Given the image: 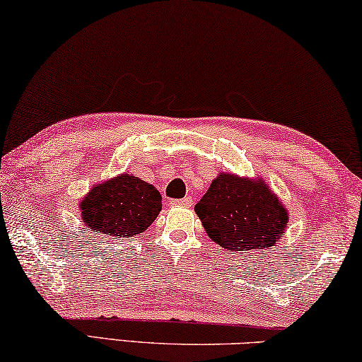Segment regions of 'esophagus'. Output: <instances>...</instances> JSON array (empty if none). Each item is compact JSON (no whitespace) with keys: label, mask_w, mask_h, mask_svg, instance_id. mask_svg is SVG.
Returning a JSON list of instances; mask_svg holds the SVG:
<instances>
[{"label":"esophagus","mask_w":362,"mask_h":362,"mask_svg":"<svg viewBox=\"0 0 362 362\" xmlns=\"http://www.w3.org/2000/svg\"><path fill=\"white\" fill-rule=\"evenodd\" d=\"M171 205L175 206H191L192 205V199L191 197H185V199H180V200H173Z\"/></svg>","instance_id":"obj_1"}]
</instances>
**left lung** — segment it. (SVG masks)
<instances>
[{"label":"left lung","mask_w":362,"mask_h":362,"mask_svg":"<svg viewBox=\"0 0 362 362\" xmlns=\"http://www.w3.org/2000/svg\"><path fill=\"white\" fill-rule=\"evenodd\" d=\"M195 213L210 239L230 252L274 247L286 234L288 210L264 177L220 171Z\"/></svg>","instance_id":"1"}]
</instances>
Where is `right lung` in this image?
<instances>
[{"label": "right lung", "mask_w": 362, "mask_h": 362, "mask_svg": "<svg viewBox=\"0 0 362 362\" xmlns=\"http://www.w3.org/2000/svg\"><path fill=\"white\" fill-rule=\"evenodd\" d=\"M78 206L83 223L93 233L133 237L156 221L162 210V195L151 182L122 173L96 182Z\"/></svg>", "instance_id": "obj_1"}]
</instances>
